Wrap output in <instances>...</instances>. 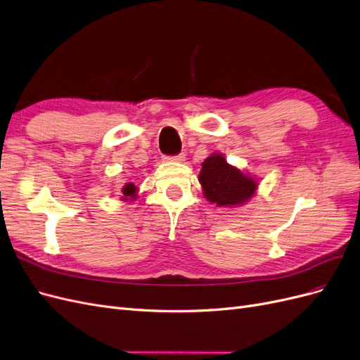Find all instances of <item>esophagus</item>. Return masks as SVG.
Listing matches in <instances>:
<instances>
[{"label":"esophagus","mask_w":360,"mask_h":360,"mask_svg":"<svg viewBox=\"0 0 360 360\" xmlns=\"http://www.w3.org/2000/svg\"><path fill=\"white\" fill-rule=\"evenodd\" d=\"M184 159H186V156H184V153H180L177 156H169V158H165V160H169V162H184Z\"/></svg>","instance_id":"esophagus-1"}]
</instances>
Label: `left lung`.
Listing matches in <instances>:
<instances>
[{"label": "left lung", "mask_w": 360, "mask_h": 360, "mask_svg": "<svg viewBox=\"0 0 360 360\" xmlns=\"http://www.w3.org/2000/svg\"><path fill=\"white\" fill-rule=\"evenodd\" d=\"M200 184L207 201L217 207H238L252 200L258 179L226 162L221 153H213L201 163Z\"/></svg>", "instance_id": "8db88e82"}]
</instances>
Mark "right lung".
<instances>
[{"label":"right lung","mask_w":360,"mask_h":360,"mask_svg":"<svg viewBox=\"0 0 360 360\" xmlns=\"http://www.w3.org/2000/svg\"><path fill=\"white\" fill-rule=\"evenodd\" d=\"M138 198V188L134 183H126L122 188V201H135Z\"/></svg>","instance_id":"1"}]
</instances>
